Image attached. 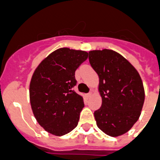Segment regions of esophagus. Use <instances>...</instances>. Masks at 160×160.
I'll return each mask as SVG.
<instances>
[{"mask_svg":"<svg viewBox=\"0 0 160 160\" xmlns=\"http://www.w3.org/2000/svg\"><path fill=\"white\" fill-rule=\"evenodd\" d=\"M92 92H89V93H88V94H87V97H90V96H92Z\"/></svg>","mask_w":160,"mask_h":160,"instance_id":"esophagus-1","label":"esophagus"}]
</instances>
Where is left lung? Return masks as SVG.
Returning a JSON list of instances; mask_svg holds the SVG:
<instances>
[{"label":"left lung","instance_id":"left-lung-1","mask_svg":"<svg viewBox=\"0 0 160 160\" xmlns=\"http://www.w3.org/2000/svg\"><path fill=\"white\" fill-rule=\"evenodd\" d=\"M89 62L99 76L102 105L94 112L99 128L110 137L128 132L137 122L145 101L139 72L122 55L112 50L89 51Z\"/></svg>","mask_w":160,"mask_h":160}]
</instances>
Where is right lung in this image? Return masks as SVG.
<instances>
[{
	"label": "right lung",
	"instance_id": "add662e5",
	"mask_svg": "<svg viewBox=\"0 0 160 160\" xmlns=\"http://www.w3.org/2000/svg\"><path fill=\"white\" fill-rule=\"evenodd\" d=\"M88 57L84 51L59 48L34 71L29 86L32 110L49 133L63 136L77 127L84 102L72 88L77 84L75 71Z\"/></svg>",
	"mask_w": 160,
	"mask_h": 160
}]
</instances>
